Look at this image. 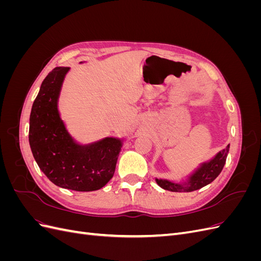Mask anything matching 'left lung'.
I'll use <instances>...</instances> for the list:
<instances>
[{
	"label": "left lung",
	"mask_w": 261,
	"mask_h": 261,
	"mask_svg": "<svg viewBox=\"0 0 261 261\" xmlns=\"http://www.w3.org/2000/svg\"><path fill=\"white\" fill-rule=\"evenodd\" d=\"M228 149H230V145H227L225 149L220 151L215 156V159L201 165V168L198 171H196L191 178H189V183L187 185L172 183V181L165 179H156V183L162 188L170 192H194L197 191V189H200L203 186L210 184L212 180H215L218 177L225 164Z\"/></svg>",
	"instance_id": "left-lung-1"
}]
</instances>
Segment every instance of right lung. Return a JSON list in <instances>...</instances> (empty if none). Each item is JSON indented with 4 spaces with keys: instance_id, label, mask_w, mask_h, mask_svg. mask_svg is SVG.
I'll use <instances>...</instances> for the list:
<instances>
[{
    "instance_id": "obj_1",
    "label": "right lung",
    "mask_w": 261,
    "mask_h": 261,
    "mask_svg": "<svg viewBox=\"0 0 261 261\" xmlns=\"http://www.w3.org/2000/svg\"><path fill=\"white\" fill-rule=\"evenodd\" d=\"M67 70L55 67L42 82L30 113L29 144L39 168L53 184L77 192L97 191L114 175L122 143L106 138L83 147L69 137L58 112Z\"/></svg>"
}]
</instances>
